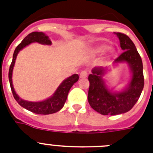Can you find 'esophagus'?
<instances>
[{"mask_svg": "<svg viewBox=\"0 0 153 153\" xmlns=\"http://www.w3.org/2000/svg\"><path fill=\"white\" fill-rule=\"evenodd\" d=\"M87 76H88V73H87L86 71H82L80 73L81 79H85V78H87Z\"/></svg>", "mask_w": 153, "mask_h": 153, "instance_id": "34e87169", "label": "esophagus"}]
</instances>
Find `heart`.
<instances>
[{
    "label": "heart",
    "instance_id": "obj_1",
    "mask_svg": "<svg viewBox=\"0 0 153 153\" xmlns=\"http://www.w3.org/2000/svg\"><path fill=\"white\" fill-rule=\"evenodd\" d=\"M106 51H107L109 55H113L115 53V51H114V49L111 48V47L109 48L108 45L105 44V43H102V44L95 46L90 51V53L92 56H98V55H100L104 52H106Z\"/></svg>",
    "mask_w": 153,
    "mask_h": 153
}]
</instances>
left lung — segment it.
<instances>
[{
    "label": "left lung",
    "mask_w": 153,
    "mask_h": 153,
    "mask_svg": "<svg viewBox=\"0 0 153 153\" xmlns=\"http://www.w3.org/2000/svg\"><path fill=\"white\" fill-rule=\"evenodd\" d=\"M120 40V48L124 52L113 63L128 64L131 72L130 82L121 91L110 89L106 84L105 74L108 67H95L88 75L89 88L88 101L96 112L102 115H117L128 112L138 100L144 87L143 65L134 43L127 35L114 33Z\"/></svg>",
    "instance_id": "8db88e82"
}]
</instances>
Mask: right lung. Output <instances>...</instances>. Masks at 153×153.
<instances>
[{
    "instance_id": "1",
    "label": "right lung",
    "mask_w": 153,
    "mask_h": 153,
    "mask_svg": "<svg viewBox=\"0 0 153 153\" xmlns=\"http://www.w3.org/2000/svg\"><path fill=\"white\" fill-rule=\"evenodd\" d=\"M32 43H39L43 45H51L52 43L51 39H49L48 36L46 35L45 33H40V32L39 33V32H33L32 33H29V35L22 41L21 43L18 45V47L15 48V52H14L12 62H11L10 68H9L8 79L10 85H11V92L13 93L15 100L17 101L18 103L21 106H22L23 108L37 114L47 115V114H53L63 108V106L66 102L70 88L79 80V74H74L71 76L65 79L61 83V85L57 87L54 93L51 97L46 99L44 100L39 101V102H31V101L24 100L20 98L17 93L15 92L13 84H12V72H13L15 60H16L19 51H22L23 48H25V47L31 44Z\"/></svg>"
}]
</instances>
